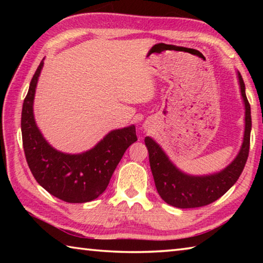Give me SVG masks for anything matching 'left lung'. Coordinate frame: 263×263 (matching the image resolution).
Returning a JSON list of instances; mask_svg holds the SVG:
<instances>
[{"instance_id":"8db88e82","label":"left lung","mask_w":263,"mask_h":263,"mask_svg":"<svg viewBox=\"0 0 263 263\" xmlns=\"http://www.w3.org/2000/svg\"><path fill=\"white\" fill-rule=\"evenodd\" d=\"M240 89L245 102V136L241 149L234 161L224 171L208 176H190L179 171L173 164L161 147L152 138L146 137L145 144L149 153V164L152 169L155 186L159 195L169 205L180 209H191L208 205L220 198L241 175L249 153L251 140V105L245 92V83L240 73H238Z\"/></svg>"}]
</instances>
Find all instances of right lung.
Returning <instances> with one entry per match:
<instances>
[{"label":"right lung","instance_id":"add662e5","mask_svg":"<svg viewBox=\"0 0 263 263\" xmlns=\"http://www.w3.org/2000/svg\"><path fill=\"white\" fill-rule=\"evenodd\" d=\"M44 62L30 82L22 109V139L26 162L35 181L57 198L67 203H86L99 197L128 146L138 140L136 127L114 130L94 148L82 154H65L51 147L35 125L33 99Z\"/></svg>","mask_w":263,"mask_h":263}]
</instances>
